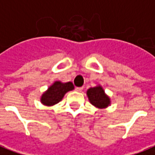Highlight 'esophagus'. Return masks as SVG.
<instances>
[{"label":"esophagus","mask_w":155,"mask_h":155,"mask_svg":"<svg viewBox=\"0 0 155 155\" xmlns=\"http://www.w3.org/2000/svg\"><path fill=\"white\" fill-rule=\"evenodd\" d=\"M75 91H77V92H81V91H83V87H76L75 88Z\"/></svg>","instance_id":"obj_1"}]
</instances>
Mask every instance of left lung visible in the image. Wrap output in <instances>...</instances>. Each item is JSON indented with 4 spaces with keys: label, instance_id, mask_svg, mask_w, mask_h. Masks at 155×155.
<instances>
[{
    "label": "left lung",
    "instance_id": "1",
    "mask_svg": "<svg viewBox=\"0 0 155 155\" xmlns=\"http://www.w3.org/2000/svg\"><path fill=\"white\" fill-rule=\"evenodd\" d=\"M89 101L98 109H105L110 104V98L105 94L101 85L91 87L86 92Z\"/></svg>",
    "mask_w": 155,
    "mask_h": 155
}]
</instances>
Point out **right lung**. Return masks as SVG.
<instances>
[{
  "instance_id": "1",
  "label": "right lung",
  "mask_w": 155,
  "mask_h": 155,
  "mask_svg": "<svg viewBox=\"0 0 155 155\" xmlns=\"http://www.w3.org/2000/svg\"><path fill=\"white\" fill-rule=\"evenodd\" d=\"M74 85L72 82L63 83L61 81H54L47 91H45L41 97V102L46 106H52L58 104L68 91H73Z\"/></svg>"
}]
</instances>
